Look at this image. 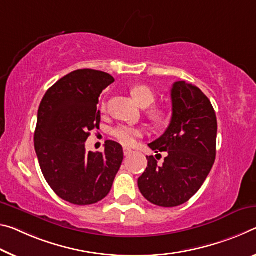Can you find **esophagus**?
<instances>
[{
    "label": "esophagus",
    "mask_w": 256,
    "mask_h": 256,
    "mask_svg": "<svg viewBox=\"0 0 256 256\" xmlns=\"http://www.w3.org/2000/svg\"><path fill=\"white\" fill-rule=\"evenodd\" d=\"M123 152H124V155L125 156H130L133 152V150H131L130 148H124Z\"/></svg>",
    "instance_id": "34e87169"
}]
</instances>
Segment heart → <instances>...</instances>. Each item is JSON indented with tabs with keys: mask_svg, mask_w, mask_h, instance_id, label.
<instances>
[{
	"mask_svg": "<svg viewBox=\"0 0 256 256\" xmlns=\"http://www.w3.org/2000/svg\"><path fill=\"white\" fill-rule=\"evenodd\" d=\"M131 94L136 102L139 104L141 107H144V108L152 106L156 100V94L152 88H149L148 85H144V84L133 86L131 88ZM106 108H107V104L104 101V102L101 104V109H102V110H106ZM148 116L149 118L152 122H155V123H162V122H164L166 118H168V112L165 108L155 107L150 109L148 112ZM110 136L116 141H118L120 144L131 146L134 144L136 138L142 136V130L136 126H132V125L120 124L112 128Z\"/></svg>",
	"mask_w": 256,
	"mask_h": 256,
	"instance_id": "1",
	"label": "heart"
}]
</instances>
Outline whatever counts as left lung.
<instances>
[{
  "mask_svg": "<svg viewBox=\"0 0 256 256\" xmlns=\"http://www.w3.org/2000/svg\"><path fill=\"white\" fill-rule=\"evenodd\" d=\"M171 99V123L163 136L148 144L168 156L163 164L147 156V168L138 179L142 196L162 208L188 202L204 184L216 156L218 122L208 96L180 80L173 84Z\"/></svg>",
  "mask_w": 256,
  "mask_h": 256,
  "instance_id": "1",
  "label": "left lung"
}]
</instances>
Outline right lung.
<instances>
[{
	"instance_id": "right-lung-1",
	"label": "right lung",
	"mask_w": 256,
	"mask_h": 256,
	"mask_svg": "<svg viewBox=\"0 0 256 256\" xmlns=\"http://www.w3.org/2000/svg\"><path fill=\"white\" fill-rule=\"evenodd\" d=\"M114 77L94 70L64 76L40 101L34 134L40 168L51 189L74 205H91L110 192L123 162V148L107 140L104 152L85 150L93 128H99V96Z\"/></svg>"
}]
</instances>
